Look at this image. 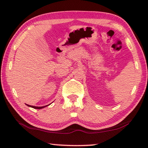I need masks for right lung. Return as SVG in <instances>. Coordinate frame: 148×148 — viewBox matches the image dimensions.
Segmentation results:
<instances>
[{"label":"right lung","mask_w":148,"mask_h":148,"mask_svg":"<svg viewBox=\"0 0 148 148\" xmlns=\"http://www.w3.org/2000/svg\"><path fill=\"white\" fill-rule=\"evenodd\" d=\"M26 105H27L28 106L31 107V108H35V109H42V108H45V107H46V106H45L38 107V106H30V105H28V104H26Z\"/></svg>","instance_id":"right-lung-1"}]
</instances>
